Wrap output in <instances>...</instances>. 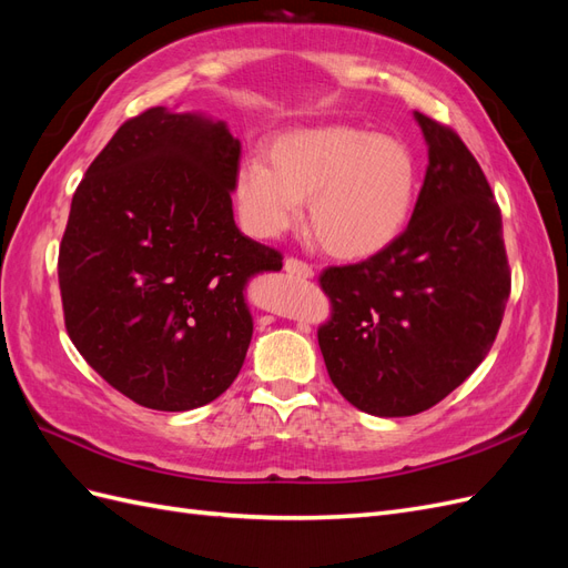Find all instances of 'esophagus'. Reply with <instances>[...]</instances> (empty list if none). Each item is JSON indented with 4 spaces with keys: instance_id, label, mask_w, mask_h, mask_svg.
<instances>
[{
    "instance_id": "34e87169",
    "label": "esophagus",
    "mask_w": 568,
    "mask_h": 568,
    "mask_svg": "<svg viewBox=\"0 0 568 568\" xmlns=\"http://www.w3.org/2000/svg\"><path fill=\"white\" fill-rule=\"evenodd\" d=\"M284 270L291 274V277H298V280H313L315 277L313 267L303 263V261H298V257H286Z\"/></svg>"
}]
</instances>
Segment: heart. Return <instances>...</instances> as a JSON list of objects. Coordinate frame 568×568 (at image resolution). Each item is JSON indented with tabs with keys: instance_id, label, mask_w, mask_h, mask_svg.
Instances as JSON below:
<instances>
[{
	"instance_id": "b5f03b06",
	"label": "heart",
	"mask_w": 568,
	"mask_h": 568,
	"mask_svg": "<svg viewBox=\"0 0 568 568\" xmlns=\"http://www.w3.org/2000/svg\"><path fill=\"white\" fill-rule=\"evenodd\" d=\"M272 168L248 161L234 196L244 225L280 236L311 201V230L326 253L363 261L388 248L407 225L417 196V163L386 134L332 125L282 134L270 149Z\"/></svg>"
}]
</instances>
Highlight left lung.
<instances>
[{"label": "left lung", "mask_w": 568, "mask_h": 568, "mask_svg": "<svg viewBox=\"0 0 568 568\" xmlns=\"http://www.w3.org/2000/svg\"><path fill=\"white\" fill-rule=\"evenodd\" d=\"M428 146L407 230L320 277L334 315L320 351L338 393L374 417L434 407L484 363L509 298L503 215L459 136L415 111Z\"/></svg>", "instance_id": "1"}]
</instances>
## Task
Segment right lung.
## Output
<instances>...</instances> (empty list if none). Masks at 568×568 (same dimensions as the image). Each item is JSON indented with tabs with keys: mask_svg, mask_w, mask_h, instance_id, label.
<instances>
[{
	"mask_svg": "<svg viewBox=\"0 0 568 568\" xmlns=\"http://www.w3.org/2000/svg\"><path fill=\"white\" fill-rule=\"evenodd\" d=\"M239 156L225 120L156 106L120 125L75 189L59 248L65 329L149 409L232 386L253 336L248 280L282 270L234 222Z\"/></svg>",
	"mask_w": 568,
	"mask_h": 568,
	"instance_id": "add662e5",
	"label": "right lung"
}]
</instances>
